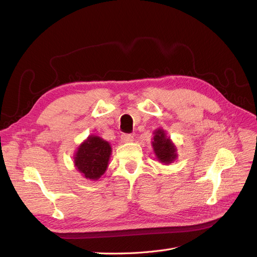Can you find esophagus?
<instances>
[{
  "instance_id": "34e87169",
  "label": "esophagus",
  "mask_w": 257,
  "mask_h": 257,
  "mask_svg": "<svg viewBox=\"0 0 257 257\" xmlns=\"http://www.w3.org/2000/svg\"><path fill=\"white\" fill-rule=\"evenodd\" d=\"M133 139H134L133 134H122V135H121V141H122V143L133 142Z\"/></svg>"
}]
</instances>
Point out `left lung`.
<instances>
[{"label":"left lung","instance_id":"obj_1","mask_svg":"<svg viewBox=\"0 0 257 257\" xmlns=\"http://www.w3.org/2000/svg\"><path fill=\"white\" fill-rule=\"evenodd\" d=\"M154 134L155 136L153 137L152 142L154 152L162 163L169 164L177 158L176 148L170 142V139L166 137L163 130H158Z\"/></svg>","mask_w":257,"mask_h":257}]
</instances>
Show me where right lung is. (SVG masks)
Masks as SVG:
<instances>
[{
  "label": "right lung",
  "instance_id": "add662e5",
  "mask_svg": "<svg viewBox=\"0 0 257 257\" xmlns=\"http://www.w3.org/2000/svg\"><path fill=\"white\" fill-rule=\"evenodd\" d=\"M110 153L109 144L97 136H90L76 152L75 165L85 178L96 180L105 173Z\"/></svg>",
  "mask_w": 257,
  "mask_h": 257
}]
</instances>
